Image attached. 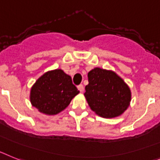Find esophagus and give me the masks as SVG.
Returning a JSON list of instances; mask_svg holds the SVG:
<instances>
[{"instance_id":"obj_1","label":"esophagus","mask_w":160,"mask_h":160,"mask_svg":"<svg viewBox=\"0 0 160 160\" xmlns=\"http://www.w3.org/2000/svg\"><path fill=\"white\" fill-rule=\"evenodd\" d=\"M77 88H78L79 91L81 92L83 91H84V85H83V84H80V85H79L78 87H77Z\"/></svg>"}]
</instances>
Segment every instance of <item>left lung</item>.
Here are the masks:
<instances>
[{"instance_id":"obj_1","label":"left lung","mask_w":160,"mask_h":160,"mask_svg":"<svg viewBox=\"0 0 160 160\" xmlns=\"http://www.w3.org/2000/svg\"><path fill=\"white\" fill-rule=\"evenodd\" d=\"M88 78L84 97L96 114L113 118L121 116L130 106V88L114 72L95 68L88 72Z\"/></svg>"}]
</instances>
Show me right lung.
Here are the masks:
<instances>
[{"label": "right lung", "instance_id": "right-lung-1", "mask_svg": "<svg viewBox=\"0 0 160 160\" xmlns=\"http://www.w3.org/2000/svg\"><path fill=\"white\" fill-rule=\"evenodd\" d=\"M80 92L71 76L61 69L48 71L30 88L32 106L46 115H55L64 110Z\"/></svg>", "mask_w": 160, "mask_h": 160}]
</instances>
